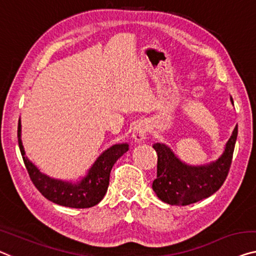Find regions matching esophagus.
I'll return each mask as SVG.
<instances>
[{
    "label": "esophagus",
    "instance_id": "obj_1",
    "mask_svg": "<svg viewBox=\"0 0 256 256\" xmlns=\"http://www.w3.org/2000/svg\"><path fill=\"white\" fill-rule=\"evenodd\" d=\"M146 136H147V125L142 123V122H139V123L134 126V128H133L132 138L136 142H141L144 139H146Z\"/></svg>",
    "mask_w": 256,
    "mask_h": 256
}]
</instances>
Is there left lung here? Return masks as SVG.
Wrapping results in <instances>:
<instances>
[{
    "mask_svg": "<svg viewBox=\"0 0 256 256\" xmlns=\"http://www.w3.org/2000/svg\"><path fill=\"white\" fill-rule=\"evenodd\" d=\"M237 136L236 125L223 154L204 166L186 164L166 144H152L158 152V177L152 182V190L158 199L171 206H188L212 196L226 179Z\"/></svg>",
    "mask_w": 256,
    "mask_h": 256,
    "instance_id": "obj_1",
    "label": "left lung"
}]
</instances>
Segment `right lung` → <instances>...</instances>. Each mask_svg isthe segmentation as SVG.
<instances>
[{"instance_id":"add662e5","label":"right lung","mask_w":256,"mask_h":256,"mask_svg":"<svg viewBox=\"0 0 256 256\" xmlns=\"http://www.w3.org/2000/svg\"><path fill=\"white\" fill-rule=\"evenodd\" d=\"M17 136L22 161L34 186L46 199L70 208H90L104 199L109 186L110 171L117 160L128 150V144H114L98 156L86 176L79 182H64L40 172V170L26 158L22 142L20 120L18 122Z\"/></svg>"}]
</instances>
